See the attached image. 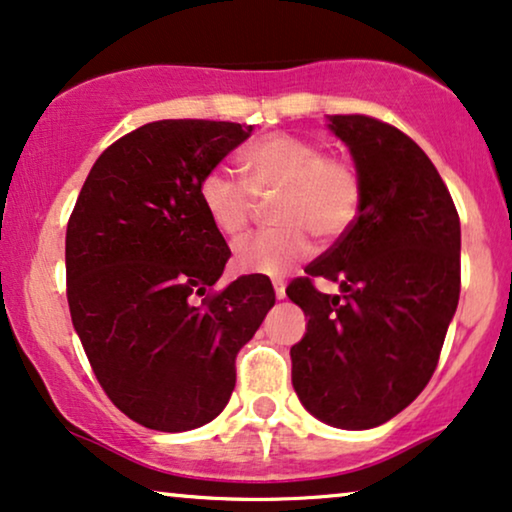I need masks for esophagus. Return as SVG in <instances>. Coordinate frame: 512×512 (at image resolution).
Masks as SVG:
<instances>
[{"mask_svg":"<svg viewBox=\"0 0 512 512\" xmlns=\"http://www.w3.org/2000/svg\"><path fill=\"white\" fill-rule=\"evenodd\" d=\"M274 292H276V299L285 297V283L281 281V278H276V281H274Z\"/></svg>","mask_w":512,"mask_h":512,"instance_id":"1","label":"esophagus"}]
</instances>
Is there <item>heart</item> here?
I'll return each mask as SVG.
<instances>
[{
	"label": "heart",
	"instance_id": "1",
	"mask_svg": "<svg viewBox=\"0 0 512 512\" xmlns=\"http://www.w3.org/2000/svg\"><path fill=\"white\" fill-rule=\"evenodd\" d=\"M241 182L208 170L196 196L222 236H241L255 217L257 201L274 194L269 220L234 248V267L243 274L281 276L313 252V238L335 243L356 224L363 203L360 173L346 156L323 154L316 140L274 131L260 135L238 154Z\"/></svg>",
	"mask_w": 512,
	"mask_h": 512
}]
</instances>
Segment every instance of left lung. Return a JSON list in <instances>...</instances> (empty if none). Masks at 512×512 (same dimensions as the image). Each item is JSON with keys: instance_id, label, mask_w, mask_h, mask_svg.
Here are the masks:
<instances>
[{"instance_id": "8db88e82", "label": "left lung", "mask_w": 512, "mask_h": 512, "mask_svg": "<svg viewBox=\"0 0 512 512\" xmlns=\"http://www.w3.org/2000/svg\"><path fill=\"white\" fill-rule=\"evenodd\" d=\"M363 203L349 234L288 285L309 318L290 349L292 386L325 424L363 431L403 412L431 381L461 292V224L449 189L410 135L335 114ZM339 282L342 296L315 290Z\"/></svg>"}]
</instances>
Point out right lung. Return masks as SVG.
Segmentation results:
<instances>
[{
	"label": "right lung",
	"mask_w": 512,
	"mask_h": 512,
	"mask_svg": "<svg viewBox=\"0 0 512 512\" xmlns=\"http://www.w3.org/2000/svg\"><path fill=\"white\" fill-rule=\"evenodd\" d=\"M252 126L163 119L93 163L67 222V304L95 379L145 428L192 431L229 403L236 356L276 292L267 276L215 290L231 250L196 187Z\"/></svg>",
	"instance_id": "obj_1"
}]
</instances>
